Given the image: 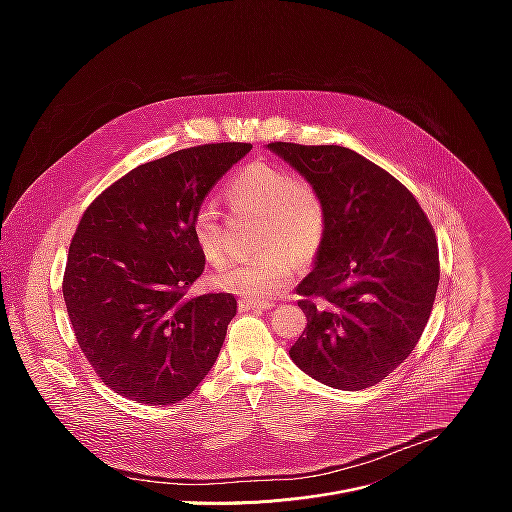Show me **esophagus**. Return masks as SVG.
I'll use <instances>...</instances> for the list:
<instances>
[{"mask_svg": "<svg viewBox=\"0 0 512 512\" xmlns=\"http://www.w3.org/2000/svg\"><path fill=\"white\" fill-rule=\"evenodd\" d=\"M239 308L241 310H269V308H273V304L271 302H259V300L243 298V300H239Z\"/></svg>", "mask_w": 512, "mask_h": 512, "instance_id": "obj_1", "label": "esophagus"}]
</instances>
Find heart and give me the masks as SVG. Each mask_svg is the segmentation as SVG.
I'll return each instance as SVG.
<instances>
[{"label":"heart","instance_id":"b5f03b06","mask_svg":"<svg viewBox=\"0 0 512 512\" xmlns=\"http://www.w3.org/2000/svg\"><path fill=\"white\" fill-rule=\"evenodd\" d=\"M225 200L235 214L259 218L255 233L259 253L229 263L212 277V283L259 302L281 294L294 279L298 261L310 263L324 245L328 210L322 194L283 166L253 162L227 182ZM190 233L206 261L225 259V231L214 206L200 204L192 212Z\"/></svg>","mask_w":512,"mask_h":512}]
</instances>
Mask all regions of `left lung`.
Returning <instances> with one entry per match:
<instances>
[{
  "label": "left lung",
  "mask_w": 512,
  "mask_h": 512,
  "mask_svg": "<svg viewBox=\"0 0 512 512\" xmlns=\"http://www.w3.org/2000/svg\"><path fill=\"white\" fill-rule=\"evenodd\" d=\"M269 150L318 188L328 210L316 267L296 289L308 326L289 356L328 387H373L429 320L440 283L435 231L395 176L348 148L273 141Z\"/></svg>",
  "instance_id": "8db88e82"
}]
</instances>
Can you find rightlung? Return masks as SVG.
<instances>
[{
	"mask_svg": "<svg viewBox=\"0 0 512 512\" xmlns=\"http://www.w3.org/2000/svg\"><path fill=\"white\" fill-rule=\"evenodd\" d=\"M251 143H204L141 164L105 188L72 235L62 296L77 342L115 393L145 405L188 397L223 348L237 300L192 298L204 255L192 212Z\"/></svg>",
	"mask_w": 512,
	"mask_h": 512,
	"instance_id": "add662e5",
	"label": "right lung"
}]
</instances>
